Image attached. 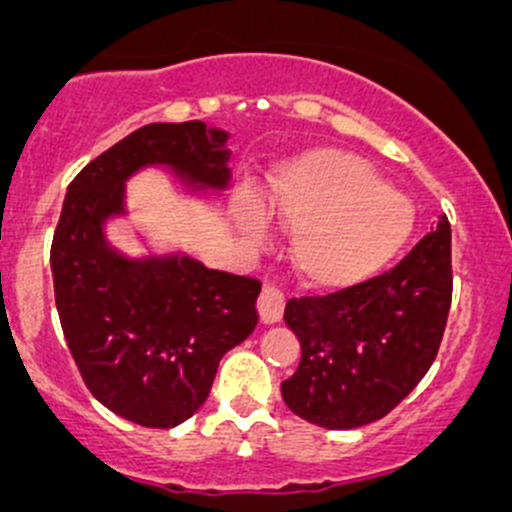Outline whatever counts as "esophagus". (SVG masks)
<instances>
[{
    "label": "esophagus",
    "instance_id": "1",
    "mask_svg": "<svg viewBox=\"0 0 512 512\" xmlns=\"http://www.w3.org/2000/svg\"><path fill=\"white\" fill-rule=\"evenodd\" d=\"M257 309H260L262 324H277L282 314H285V292L275 285H265L260 292V299H257Z\"/></svg>",
    "mask_w": 512,
    "mask_h": 512
}]
</instances>
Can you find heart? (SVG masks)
I'll return each instance as SVG.
<instances>
[{"instance_id": "obj_1", "label": "heart", "mask_w": 512, "mask_h": 512, "mask_svg": "<svg viewBox=\"0 0 512 512\" xmlns=\"http://www.w3.org/2000/svg\"><path fill=\"white\" fill-rule=\"evenodd\" d=\"M270 208L292 227V260L317 287H352L384 270L409 242L416 213L374 165L329 151L294 160L272 178ZM237 227L252 242L267 237V215L245 198Z\"/></svg>"}]
</instances>
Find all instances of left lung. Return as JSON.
Instances as JSON below:
<instances>
[{
  "mask_svg": "<svg viewBox=\"0 0 512 512\" xmlns=\"http://www.w3.org/2000/svg\"><path fill=\"white\" fill-rule=\"evenodd\" d=\"M451 292L443 215L394 270L327 297L289 299L285 322L302 347L297 371L282 381L289 411L332 431L384 418L431 369Z\"/></svg>",
  "mask_w": 512,
  "mask_h": 512,
  "instance_id": "1",
  "label": "left lung"
}]
</instances>
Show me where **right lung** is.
Instances as JSON below:
<instances>
[{
  "label": "right lung",
  "instance_id": "1",
  "mask_svg": "<svg viewBox=\"0 0 512 512\" xmlns=\"http://www.w3.org/2000/svg\"><path fill=\"white\" fill-rule=\"evenodd\" d=\"M227 138L203 121L148 123L66 190L51 242L61 329L91 394L138 426L173 428L205 404L220 359L255 329L262 285L183 252L128 257L106 223L126 215L128 178L151 165L190 190H225Z\"/></svg>",
  "mask_w": 512,
  "mask_h": 512
}]
</instances>
